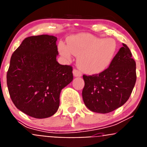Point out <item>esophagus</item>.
<instances>
[{
  "instance_id": "obj_1",
  "label": "esophagus",
  "mask_w": 147,
  "mask_h": 147,
  "mask_svg": "<svg viewBox=\"0 0 147 147\" xmlns=\"http://www.w3.org/2000/svg\"><path fill=\"white\" fill-rule=\"evenodd\" d=\"M73 74H74V76L77 77V76H82V73L81 71H78L77 69H74L73 71Z\"/></svg>"
}]
</instances>
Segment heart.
<instances>
[{"instance_id": "obj_1", "label": "heart", "mask_w": 147, "mask_h": 147, "mask_svg": "<svg viewBox=\"0 0 147 147\" xmlns=\"http://www.w3.org/2000/svg\"><path fill=\"white\" fill-rule=\"evenodd\" d=\"M67 45L60 42L59 51L67 59L72 54L78 57V65L85 72L97 74L107 69L113 62L117 43L112 38L102 39L88 34L71 36Z\"/></svg>"}]
</instances>
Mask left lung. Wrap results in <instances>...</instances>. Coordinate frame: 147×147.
<instances>
[{"mask_svg":"<svg viewBox=\"0 0 147 147\" xmlns=\"http://www.w3.org/2000/svg\"><path fill=\"white\" fill-rule=\"evenodd\" d=\"M82 98L95 113H107L129 99L136 82V64L126 44L119 49L107 69L98 74L83 75Z\"/></svg>","mask_w":147,"mask_h":147,"instance_id":"8db88e82","label":"left lung"}]
</instances>
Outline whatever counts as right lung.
Wrapping results in <instances>:
<instances>
[{
	"label": "right lung",
	"instance_id": "1",
	"mask_svg": "<svg viewBox=\"0 0 147 147\" xmlns=\"http://www.w3.org/2000/svg\"><path fill=\"white\" fill-rule=\"evenodd\" d=\"M57 38L42 34L23 40L11 55L6 74L10 97L15 107L35 119L54 115L62 88L73 80V68L60 65Z\"/></svg>",
	"mask_w": 147,
	"mask_h": 147
}]
</instances>
